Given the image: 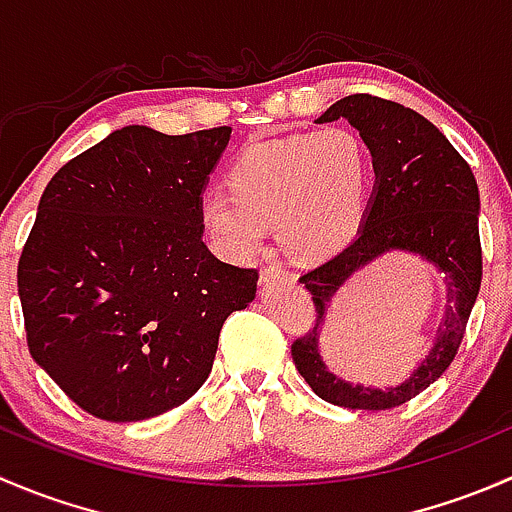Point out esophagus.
Listing matches in <instances>:
<instances>
[{"label": "esophagus", "mask_w": 512, "mask_h": 512, "mask_svg": "<svg viewBox=\"0 0 512 512\" xmlns=\"http://www.w3.org/2000/svg\"><path fill=\"white\" fill-rule=\"evenodd\" d=\"M260 280H262V285H275V282H294L297 277H294L292 272H287L285 267L267 265V267H262Z\"/></svg>", "instance_id": "1"}]
</instances>
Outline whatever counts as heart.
<instances>
[{"mask_svg": "<svg viewBox=\"0 0 512 512\" xmlns=\"http://www.w3.org/2000/svg\"><path fill=\"white\" fill-rule=\"evenodd\" d=\"M374 158L347 126L292 133L247 148L227 170V192L205 195L200 223L230 260L262 250L267 225L302 260H324L347 247L366 218Z\"/></svg>", "mask_w": 512, "mask_h": 512, "instance_id": "obj_1", "label": "heart"}]
</instances>
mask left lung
I'll list each match as a JSON object with an SVG mask.
<instances>
[{
    "instance_id": "left-lung-1",
    "label": "left lung",
    "mask_w": 512,
    "mask_h": 512,
    "mask_svg": "<svg viewBox=\"0 0 512 512\" xmlns=\"http://www.w3.org/2000/svg\"><path fill=\"white\" fill-rule=\"evenodd\" d=\"M347 118L374 158V193L359 235L339 255L299 277L312 292L314 324L294 339L292 359L319 399L359 411L406 404L451 366L476 304L483 252L478 235V185L471 165L428 118L386 98L354 94L329 106L317 123ZM416 251L447 275V314L432 352L401 387L381 392L349 385L326 369L318 332L336 289L384 251Z\"/></svg>"
}]
</instances>
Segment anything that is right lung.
Listing matches in <instances>:
<instances>
[{
  "label": "right lung",
  "instance_id": "obj_1",
  "mask_svg": "<svg viewBox=\"0 0 512 512\" xmlns=\"http://www.w3.org/2000/svg\"><path fill=\"white\" fill-rule=\"evenodd\" d=\"M230 126L113 131L49 180L19 257L34 361L86 414L143 421L188 401L257 270L203 242L200 203Z\"/></svg>",
  "mask_w": 512,
  "mask_h": 512
}]
</instances>
